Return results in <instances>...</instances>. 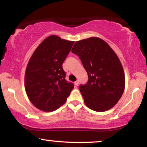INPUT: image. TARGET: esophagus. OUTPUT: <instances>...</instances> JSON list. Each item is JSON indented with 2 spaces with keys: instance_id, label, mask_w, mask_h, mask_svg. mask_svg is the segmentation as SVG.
Returning <instances> with one entry per match:
<instances>
[{
  "instance_id": "obj_1",
  "label": "esophagus",
  "mask_w": 147,
  "mask_h": 147,
  "mask_svg": "<svg viewBox=\"0 0 147 147\" xmlns=\"http://www.w3.org/2000/svg\"><path fill=\"white\" fill-rule=\"evenodd\" d=\"M79 80H77V81H76L75 82V83H74V84H75V85L76 86H78V84H79Z\"/></svg>"
}]
</instances>
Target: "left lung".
<instances>
[{"label": "left lung", "mask_w": 147, "mask_h": 147, "mask_svg": "<svg viewBox=\"0 0 147 147\" xmlns=\"http://www.w3.org/2000/svg\"><path fill=\"white\" fill-rule=\"evenodd\" d=\"M71 52L79 57L88 75L87 83L79 87L86 105L96 112L112 108L125 86L123 68L115 52L98 37L76 42Z\"/></svg>", "instance_id": "left-lung-1"}]
</instances>
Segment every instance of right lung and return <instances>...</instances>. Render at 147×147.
Here are the masks:
<instances>
[{
    "instance_id": "right-lung-1",
    "label": "right lung",
    "mask_w": 147,
    "mask_h": 147,
    "mask_svg": "<svg viewBox=\"0 0 147 147\" xmlns=\"http://www.w3.org/2000/svg\"><path fill=\"white\" fill-rule=\"evenodd\" d=\"M74 43L56 35L38 46L27 66L26 93L31 103L45 112L57 110L65 103L74 85L65 79L62 64Z\"/></svg>"
}]
</instances>
